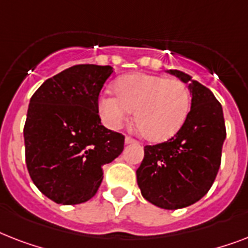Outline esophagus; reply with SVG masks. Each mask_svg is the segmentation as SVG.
Listing matches in <instances>:
<instances>
[{
  "label": "esophagus",
  "mask_w": 248,
  "mask_h": 248,
  "mask_svg": "<svg viewBox=\"0 0 248 248\" xmlns=\"http://www.w3.org/2000/svg\"><path fill=\"white\" fill-rule=\"evenodd\" d=\"M124 143L126 144H134V143H138L135 139H132V138H130V136H126L124 138Z\"/></svg>",
  "instance_id": "esophagus-1"
}]
</instances>
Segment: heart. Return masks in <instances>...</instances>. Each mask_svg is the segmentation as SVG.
Segmentation results:
<instances>
[{"label":"heart","instance_id":"obj_1","mask_svg":"<svg viewBox=\"0 0 248 248\" xmlns=\"http://www.w3.org/2000/svg\"><path fill=\"white\" fill-rule=\"evenodd\" d=\"M116 93L99 99V113L105 126L118 130L135 112L136 126L151 141L172 138L183 127L190 110L188 87L176 78L130 75L117 81Z\"/></svg>","mask_w":248,"mask_h":248}]
</instances>
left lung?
<instances>
[{
    "instance_id": "obj_1",
    "label": "left lung",
    "mask_w": 248,
    "mask_h": 248,
    "mask_svg": "<svg viewBox=\"0 0 248 248\" xmlns=\"http://www.w3.org/2000/svg\"><path fill=\"white\" fill-rule=\"evenodd\" d=\"M192 93L183 127L170 140L144 148L136 170L141 196L157 207L177 210L200 201L214 184L227 136L223 108L206 86L184 72L170 69Z\"/></svg>"
}]
</instances>
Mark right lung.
Here are the masks:
<instances>
[{
	"mask_svg": "<svg viewBox=\"0 0 248 248\" xmlns=\"http://www.w3.org/2000/svg\"><path fill=\"white\" fill-rule=\"evenodd\" d=\"M110 65L79 64L46 79L31 97L25 162L34 185L59 204L95 196L103 166L124 151V136L100 122L97 99Z\"/></svg>",
	"mask_w": 248,
	"mask_h": 248,
	"instance_id": "right-lung-1",
	"label": "right lung"
}]
</instances>
